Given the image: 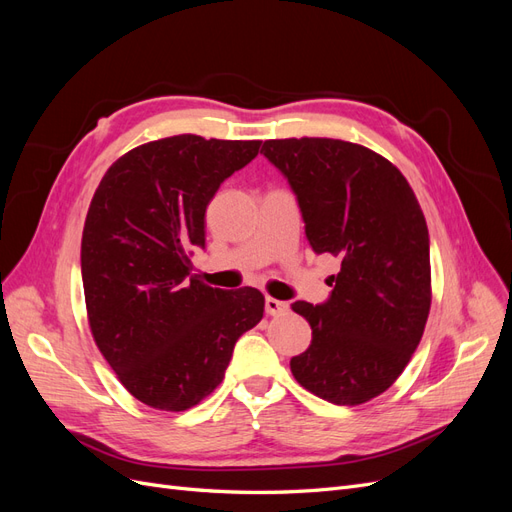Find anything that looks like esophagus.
Instances as JSON below:
<instances>
[{
    "mask_svg": "<svg viewBox=\"0 0 512 512\" xmlns=\"http://www.w3.org/2000/svg\"><path fill=\"white\" fill-rule=\"evenodd\" d=\"M288 309V303H284V301H277V299H273V297H267L265 299V312L269 314V316H280V314H284Z\"/></svg>",
    "mask_w": 512,
    "mask_h": 512,
    "instance_id": "1",
    "label": "esophagus"
}]
</instances>
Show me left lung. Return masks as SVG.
Returning <instances> with one entry per match:
<instances>
[{
  "label": "left lung",
  "mask_w": 512,
  "mask_h": 512,
  "mask_svg": "<svg viewBox=\"0 0 512 512\" xmlns=\"http://www.w3.org/2000/svg\"><path fill=\"white\" fill-rule=\"evenodd\" d=\"M288 179L316 254L342 258L329 299L292 303L312 344L290 359L297 382L335 406H359L399 378L431 305L429 232L406 177L376 151L335 138L265 141Z\"/></svg>",
  "instance_id": "left-lung-1"
}]
</instances>
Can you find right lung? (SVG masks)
Masks as SVG:
<instances>
[{
	"mask_svg": "<svg viewBox=\"0 0 512 512\" xmlns=\"http://www.w3.org/2000/svg\"><path fill=\"white\" fill-rule=\"evenodd\" d=\"M260 143L162 138L121 156L91 198L81 243L89 327L119 382L151 408L183 412L211 395L265 312L260 290L211 288L190 273L207 205Z\"/></svg>",
	"mask_w": 512,
	"mask_h": 512,
	"instance_id": "obj_1",
	"label": "right lung"
}]
</instances>
